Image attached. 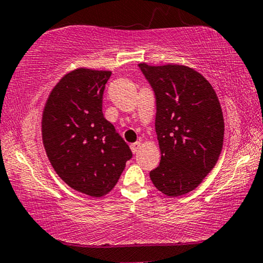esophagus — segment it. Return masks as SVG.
I'll return each mask as SVG.
<instances>
[{"mask_svg":"<svg viewBox=\"0 0 263 263\" xmlns=\"http://www.w3.org/2000/svg\"><path fill=\"white\" fill-rule=\"evenodd\" d=\"M131 150H132V153L133 154H136V153H138L139 151V149H140V143L139 142H137V143H133V144H131Z\"/></svg>","mask_w":263,"mask_h":263,"instance_id":"obj_1","label":"esophagus"}]
</instances>
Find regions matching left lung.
I'll list each match as a JSON object with an SVG mask.
<instances>
[{"label": "left lung", "mask_w": 263, "mask_h": 263, "mask_svg": "<svg viewBox=\"0 0 263 263\" xmlns=\"http://www.w3.org/2000/svg\"><path fill=\"white\" fill-rule=\"evenodd\" d=\"M139 68L156 95L161 162L150 179L168 197L190 193L213 169L223 149L219 100L209 81L190 66L143 62Z\"/></svg>", "instance_id": "left-lung-1"}]
</instances>
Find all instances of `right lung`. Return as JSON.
I'll use <instances>...</instances> for the list:
<instances>
[{
	"label": "right lung",
	"mask_w": 263,
	"mask_h": 263,
	"mask_svg": "<svg viewBox=\"0 0 263 263\" xmlns=\"http://www.w3.org/2000/svg\"><path fill=\"white\" fill-rule=\"evenodd\" d=\"M110 73L88 68L65 73L51 90L42 118L43 144L54 172L72 190L94 198L113 190L132 157L102 113Z\"/></svg>",
	"instance_id": "add662e5"
}]
</instances>
